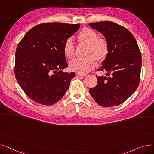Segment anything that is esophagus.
I'll return each instance as SVG.
<instances>
[{
    "instance_id": "1",
    "label": "esophagus",
    "mask_w": 154,
    "mask_h": 154,
    "mask_svg": "<svg viewBox=\"0 0 154 154\" xmlns=\"http://www.w3.org/2000/svg\"><path fill=\"white\" fill-rule=\"evenodd\" d=\"M76 75L77 76H85L86 74H80V73H76Z\"/></svg>"
}]
</instances>
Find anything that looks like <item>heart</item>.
<instances>
[{"label": "heart", "instance_id": "obj_1", "mask_svg": "<svg viewBox=\"0 0 154 154\" xmlns=\"http://www.w3.org/2000/svg\"><path fill=\"white\" fill-rule=\"evenodd\" d=\"M80 43L88 44L85 57L73 60L69 65L71 70L80 74H85L92 70L97 65V60L103 62L109 53V45L107 40L99 37L97 32L90 28H84L77 36ZM63 52L69 59H73L75 55L74 42L72 38L66 40L63 45Z\"/></svg>", "mask_w": 154, "mask_h": 154}]
</instances>
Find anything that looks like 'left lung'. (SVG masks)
Listing matches in <instances>:
<instances>
[{
  "label": "left lung",
  "mask_w": 154,
  "mask_h": 154,
  "mask_svg": "<svg viewBox=\"0 0 154 154\" xmlns=\"http://www.w3.org/2000/svg\"><path fill=\"white\" fill-rule=\"evenodd\" d=\"M102 33L109 43V51L99 71H106L98 77L97 84L89 92L102 107L119 106L134 94L140 82L141 53L131 32L119 24L102 21L89 23Z\"/></svg>",
  "instance_id": "obj_1"
}]
</instances>
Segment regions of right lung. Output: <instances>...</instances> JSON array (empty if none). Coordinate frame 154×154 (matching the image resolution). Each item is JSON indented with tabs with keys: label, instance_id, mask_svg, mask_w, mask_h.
<instances>
[{
	"label": "right lung",
	"instance_id": "add662e5",
	"mask_svg": "<svg viewBox=\"0 0 154 154\" xmlns=\"http://www.w3.org/2000/svg\"><path fill=\"white\" fill-rule=\"evenodd\" d=\"M80 23H44L31 29L17 47L14 73L19 85L36 103L51 106L61 99L74 72L68 67L63 52L66 40L79 30Z\"/></svg>",
	"mask_w": 154,
	"mask_h": 154
}]
</instances>
